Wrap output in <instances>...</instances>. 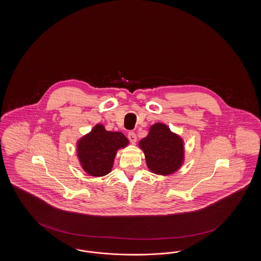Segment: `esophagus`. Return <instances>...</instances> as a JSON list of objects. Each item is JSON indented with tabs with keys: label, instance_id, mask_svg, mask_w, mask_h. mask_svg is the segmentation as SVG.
<instances>
[{
	"label": "esophagus",
	"instance_id": "obj_1",
	"mask_svg": "<svg viewBox=\"0 0 261 261\" xmlns=\"http://www.w3.org/2000/svg\"><path fill=\"white\" fill-rule=\"evenodd\" d=\"M128 139L132 144H135L137 141V136L135 132H129L128 133Z\"/></svg>",
	"mask_w": 261,
	"mask_h": 261
}]
</instances>
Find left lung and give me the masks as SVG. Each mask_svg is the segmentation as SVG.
I'll return each instance as SVG.
<instances>
[{
  "mask_svg": "<svg viewBox=\"0 0 261 261\" xmlns=\"http://www.w3.org/2000/svg\"><path fill=\"white\" fill-rule=\"evenodd\" d=\"M139 147L143 149L147 165L153 173H174L184 161L183 140L163 123L151 125L148 136L140 141Z\"/></svg>",
  "mask_w": 261,
  "mask_h": 261,
  "instance_id": "1",
  "label": "left lung"
}]
</instances>
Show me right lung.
<instances>
[{"mask_svg":"<svg viewBox=\"0 0 261 261\" xmlns=\"http://www.w3.org/2000/svg\"><path fill=\"white\" fill-rule=\"evenodd\" d=\"M129 141L121 132L107 131L97 124L77 142V155L82 168L91 176L99 177L111 172L116 151Z\"/></svg>","mask_w":261,"mask_h":261,"instance_id":"1","label":"right lung"}]
</instances>
